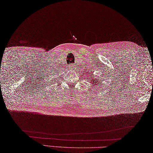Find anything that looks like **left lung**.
Wrapping results in <instances>:
<instances>
[{"instance_id": "left-lung-1", "label": "left lung", "mask_w": 153, "mask_h": 153, "mask_svg": "<svg viewBox=\"0 0 153 153\" xmlns=\"http://www.w3.org/2000/svg\"><path fill=\"white\" fill-rule=\"evenodd\" d=\"M97 76H90L89 79H90V82L92 83V85H94V86H97V87L98 86H102V80H100V77H96ZM103 85H104V84H103Z\"/></svg>"}]
</instances>
